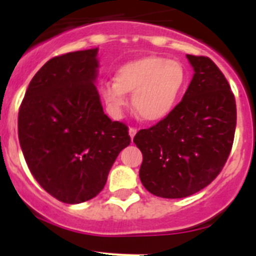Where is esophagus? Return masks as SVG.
I'll list each match as a JSON object with an SVG mask.
<instances>
[{"instance_id": "34e87169", "label": "esophagus", "mask_w": 256, "mask_h": 256, "mask_svg": "<svg viewBox=\"0 0 256 256\" xmlns=\"http://www.w3.org/2000/svg\"><path fill=\"white\" fill-rule=\"evenodd\" d=\"M136 133H137V128H134V126H130V138H133V137H134Z\"/></svg>"}]
</instances>
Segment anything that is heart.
I'll return each mask as SVG.
<instances>
[{
    "label": "heart",
    "mask_w": 256,
    "mask_h": 256,
    "mask_svg": "<svg viewBox=\"0 0 256 256\" xmlns=\"http://www.w3.org/2000/svg\"><path fill=\"white\" fill-rule=\"evenodd\" d=\"M186 87V70L180 62L162 56H144L128 61L115 73V82L101 86V96L112 114L128 105L126 94H133L134 112L146 122L168 116Z\"/></svg>",
    "instance_id": "b5f03b06"
}]
</instances>
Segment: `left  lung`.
<instances>
[{
    "instance_id": "8db88e82",
    "label": "left lung",
    "mask_w": 256,
    "mask_h": 256,
    "mask_svg": "<svg viewBox=\"0 0 256 256\" xmlns=\"http://www.w3.org/2000/svg\"><path fill=\"white\" fill-rule=\"evenodd\" d=\"M195 74L173 112L133 142L144 155L140 178L152 195L180 198L216 180L230 156L236 100L230 83L206 56L187 55Z\"/></svg>"
}]
</instances>
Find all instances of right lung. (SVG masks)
Wrapping results in <instances>:
<instances>
[{"label":"right lung","instance_id":"1","mask_svg":"<svg viewBox=\"0 0 256 256\" xmlns=\"http://www.w3.org/2000/svg\"><path fill=\"white\" fill-rule=\"evenodd\" d=\"M97 48L56 56L38 70L19 108L22 155L40 187L65 204L102 191L128 126L112 122L94 86Z\"/></svg>","mask_w":256,"mask_h":256}]
</instances>
